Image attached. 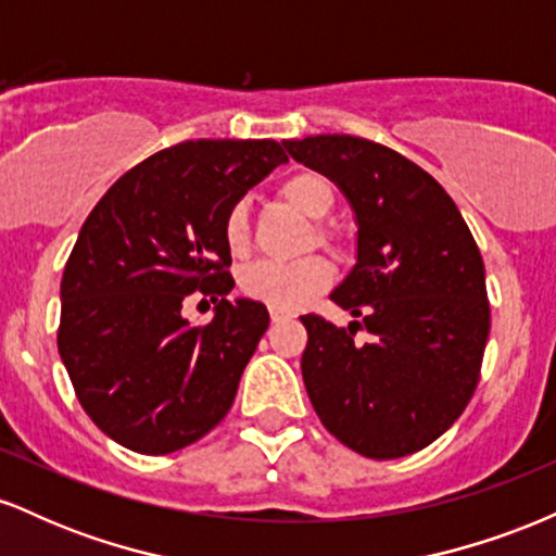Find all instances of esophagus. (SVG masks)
Listing matches in <instances>:
<instances>
[{
    "label": "esophagus",
    "mask_w": 556,
    "mask_h": 556,
    "mask_svg": "<svg viewBox=\"0 0 556 556\" xmlns=\"http://www.w3.org/2000/svg\"><path fill=\"white\" fill-rule=\"evenodd\" d=\"M269 318H271V324H279V321H285L287 314H282V311H277V308H271Z\"/></svg>",
    "instance_id": "1"
}]
</instances>
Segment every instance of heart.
I'll return each mask as SVG.
<instances>
[{
	"instance_id": "obj_1",
	"label": "heart",
	"mask_w": 556,
	"mask_h": 556,
	"mask_svg": "<svg viewBox=\"0 0 556 556\" xmlns=\"http://www.w3.org/2000/svg\"><path fill=\"white\" fill-rule=\"evenodd\" d=\"M279 195L300 214L308 219H324L334 206V188L324 175L318 172H298V175L287 177L279 185ZM225 242L235 256L248 251L251 242V214H248L245 203H235L225 216ZM318 240H327V232L318 229ZM334 279L329 261L308 256L282 264V261H258V264L248 266L242 271L240 282L242 290L261 303L271 305L277 311H295L300 305L308 303L318 292H324Z\"/></svg>"
}]
</instances>
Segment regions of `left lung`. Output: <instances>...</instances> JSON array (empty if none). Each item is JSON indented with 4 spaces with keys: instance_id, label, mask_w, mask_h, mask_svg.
<instances>
[{
    "instance_id": "obj_1",
    "label": "left lung",
    "mask_w": 556,
    "mask_h": 556,
    "mask_svg": "<svg viewBox=\"0 0 556 556\" xmlns=\"http://www.w3.org/2000/svg\"><path fill=\"white\" fill-rule=\"evenodd\" d=\"M285 149L329 177L353 208L355 266L331 300L371 334L361 344V321L337 329L300 316L311 405L358 455H413L473 397L491 327L481 251L442 185L397 151L355 136L285 140Z\"/></svg>"
}]
</instances>
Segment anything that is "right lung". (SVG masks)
<instances>
[{
  "label": "right lung",
  "instance_id": "obj_1",
  "mask_svg": "<svg viewBox=\"0 0 556 556\" xmlns=\"http://www.w3.org/2000/svg\"><path fill=\"white\" fill-rule=\"evenodd\" d=\"M285 162L269 138L185 140L125 172L83 222L62 274L56 348L83 410L117 444L169 455L232 407L269 311L227 300L222 227ZM190 294L217 303L206 328L181 316Z\"/></svg>",
  "mask_w": 556,
  "mask_h": 556
}]
</instances>
